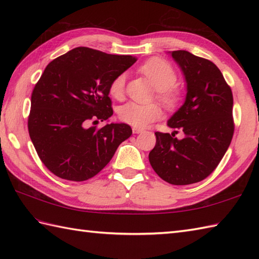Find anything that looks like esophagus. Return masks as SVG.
<instances>
[{"label": "esophagus", "mask_w": 259, "mask_h": 259, "mask_svg": "<svg viewBox=\"0 0 259 259\" xmlns=\"http://www.w3.org/2000/svg\"><path fill=\"white\" fill-rule=\"evenodd\" d=\"M133 133H134V134H137V135H138V134H142V133H144V129L134 128V129H133Z\"/></svg>", "instance_id": "esophagus-1"}]
</instances>
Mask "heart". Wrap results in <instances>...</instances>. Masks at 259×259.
<instances>
[{"instance_id": "obj_1", "label": "heart", "mask_w": 259, "mask_h": 259, "mask_svg": "<svg viewBox=\"0 0 259 259\" xmlns=\"http://www.w3.org/2000/svg\"><path fill=\"white\" fill-rule=\"evenodd\" d=\"M140 72L150 80L157 89V98L164 106L174 108L180 101V91L174 87L177 74L172 65L162 59L153 58L140 67ZM125 73H120L111 81L109 85L110 96L114 99H121L124 93ZM161 109L156 103L141 104L129 101L118 109V117L121 121L134 125L136 128H144L161 117Z\"/></svg>"}]
</instances>
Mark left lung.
Instances as JSON below:
<instances>
[{"label": "left lung", "instance_id": "8db88e82", "mask_svg": "<svg viewBox=\"0 0 259 259\" xmlns=\"http://www.w3.org/2000/svg\"><path fill=\"white\" fill-rule=\"evenodd\" d=\"M170 54L185 75L187 95L167 124L180 129L185 138L179 140L174 133H156L149 161L167 183L190 185L207 178L216 169L232 142L233 93L211 61L185 50Z\"/></svg>", "mask_w": 259, "mask_h": 259}]
</instances>
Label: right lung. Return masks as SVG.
<instances>
[{
    "mask_svg": "<svg viewBox=\"0 0 259 259\" xmlns=\"http://www.w3.org/2000/svg\"><path fill=\"white\" fill-rule=\"evenodd\" d=\"M136 61L133 56L79 47L47 65L32 92L27 128L37 156L52 174L72 181L95 177L133 135L125 123L101 129L88 123L113 114L109 85Z\"/></svg>",
    "mask_w": 259,
    "mask_h": 259,
    "instance_id": "add662e5",
    "label": "right lung"
}]
</instances>
